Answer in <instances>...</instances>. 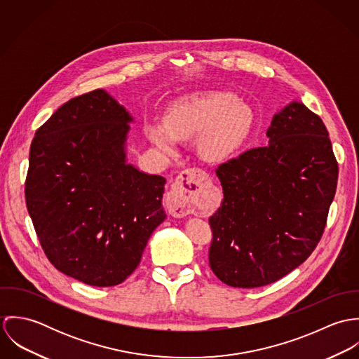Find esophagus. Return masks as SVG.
Masks as SVG:
<instances>
[{"instance_id": "esophagus-1", "label": "esophagus", "mask_w": 359, "mask_h": 359, "mask_svg": "<svg viewBox=\"0 0 359 359\" xmlns=\"http://www.w3.org/2000/svg\"><path fill=\"white\" fill-rule=\"evenodd\" d=\"M208 181V175L201 168L184 170L167 195V207L171 215L184 217L194 211L195 203Z\"/></svg>"}]
</instances>
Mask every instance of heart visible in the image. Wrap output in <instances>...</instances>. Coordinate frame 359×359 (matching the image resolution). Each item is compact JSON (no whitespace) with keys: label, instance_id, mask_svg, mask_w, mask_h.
<instances>
[{"label":"heart","instance_id":"1","mask_svg":"<svg viewBox=\"0 0 359 359\" xmlns=\"http://www.w3.org/2000/svg\"><path fill=\"white\" fill-rule=\"evenodd\" d=\"M253 124L252 107L233 93L207 90L184 95L168 106L164 124L148 127L156 148L174 154L178 141L196 137V151L207 161H221L238 151Z\"/></svg>","mask_w":359,"mask_h":359}]
</instances>
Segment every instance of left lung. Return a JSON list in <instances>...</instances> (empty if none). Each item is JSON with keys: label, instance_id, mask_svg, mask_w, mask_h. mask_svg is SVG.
Segmentation results:
<instances>
[{"label": "left lung", "instance_id": "obj_1", "mask_svg": "<svg viewBox=\"0 0 359 359\" xmlns=\"http://www.w3.org/2000/svg\"><path fill=\"white\" fill-rule=\"evenodd\" d=\"M266 138V147L215 170L224 199L208 219V264L232 287L269 285L303 264L322 238L336 194L329 133L304 103L276 113Z\"/></svg>", "mask_w": 359, "mask_h": 359}]
</instances>
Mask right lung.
I'll return each instance as SVG.
<instances>
[{
	"mask_svg": "<svg viewBox=\"0 0 359 359\" xmlns=\"http://www.w3.org/2000/svg\"><path fill=\"white\" fill-rule=\"evenodd\" d=\"M133 120L95 90L62 104L30 147L25 195L41 248L57 271L90 286L126 280L165 219V178L127 163Z\"/></svg>",
	"mask_w": 359,
	"mask_h": 359,
	"instance_id": "1",
	"label": "right lung"
}]
</instances>
